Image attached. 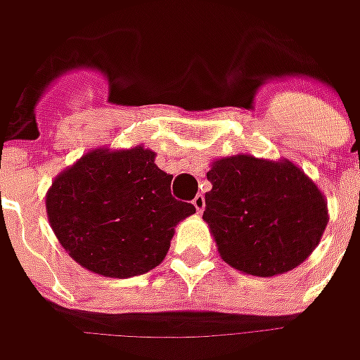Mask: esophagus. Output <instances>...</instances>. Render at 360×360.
Here are the masks:
<instances>
[{"label":"esophagus","instance_id":"obj_1","mask_svg":"<svg viewBox=\"0 0 360 360\" xmlns=\"http://www.w3.org/2000/svg\"><path fill=\"white\" fill-rule=\"evenodd\" d=\"M192 204H194L196 212H198V214H202V212H204V206H206V198H204L202 194H198V196H196V198L192 200Z\"/></svg>","mask_w":360,"mask_h":360}]
</instances>
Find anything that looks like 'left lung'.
Segmentation results:
<instances>
[{
    "label": "left lung",
    "mask_w": 360,
    "mask_h": 360,
    "mask_svg": "<svg viewBox=\"0 0 360 360\" xmlns=\"http://www.w3.org/2000/svg\"><path fill=\"white\" fill-rule=\"evenodd\" d=\"M202 218L232 269L274 276L297 269L328 222L325 196L292 162L248 154L216 160Z\"/></svg>",
    "instance_id": "left-lung-1"
}]
</instances>
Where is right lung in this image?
<instances>
[{"label": "right lung", "mask_w": 360, "mask_h": 360, "mask_svg": "<svg viewBox=\"0 0 360 360\" xmlns=\"http://www.w3.org/2000/svg\"><path fill=\"white\" fill-rule=\"evenodd\" d=\"M142 146L94 150L51 182L46 196L49 226L84 269L110 278L156 269L176 224L196 212L174 198L172 176Z\"/></svg>", "instance_id": "obj_1"}]
</instances>
